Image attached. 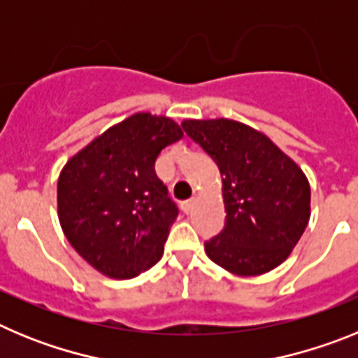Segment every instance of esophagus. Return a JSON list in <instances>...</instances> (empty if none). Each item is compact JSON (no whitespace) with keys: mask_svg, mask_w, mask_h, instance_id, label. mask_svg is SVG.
I'll return each mask as SVG.
<instances>
[{"mask_svg":"<svg viewBox=\"0 0 358 358\" xmlns=\"http://www.w3.org/2000/svg\"><path fill=\"white\" fill-rule=\"evenodd\" d=\"M194 206H195V199H188V201L181 202V210L185 211V213H189V211L194 210Z\"/></svg>","mask_w":358,"mask_h":358,"instance_id":"obj_1","label":"esophagus"}]
</instances>
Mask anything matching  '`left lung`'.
<instances>
[{"mask_svg": "<svg viewBox=\"0 0 358 358\" xmlns=\"http://www.w3.org/2000/svg\"><path fill=\"white\" fill-rule=\"evenodd\" d=\"M186 134L222 176L224 229L204 242L210 260L236 276H258L287 260L310 218L303 170L267 136L235 120H186Z\"/></svg>", "mask_w": 358, "mask_h": 358, "instance_id": "8db88e82", "label": "left lung"}]
</instances>
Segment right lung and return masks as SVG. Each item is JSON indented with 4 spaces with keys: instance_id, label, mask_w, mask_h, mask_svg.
Segmentation results:
<instances>
[{
    "instance_id": "1",
    "label": "right lung",
    "mask_w": 358,
    "mask_h": 358,
    "mask_svg": "<svg viewBox=\"0 0 358 358\" xmlns=\"http://www.w3.org/2000/svg\"><path fill=\"white\" fill-rule=\"evenodd\" d=\"M181 138L173 120L138 113L107 129L62 169L57 182L62 231L106 276L129 280L161 260L179 210L154 164Z\"/></svg>"
}]
</instances>
